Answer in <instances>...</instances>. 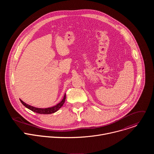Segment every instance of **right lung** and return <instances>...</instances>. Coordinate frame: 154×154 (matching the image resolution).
Returning <instances> with one entry per match:
<instances>
[{"instance_id": "1", "label": "right lung", "mask_w": 154, "mask_h": 154, "mask_svg": "<svg viewBox=\"0 0 154 154\" xmlns=\"http://www.w3.org/2000/svg\"><path fill=\"white\" fill-rule=\"evenodd\" d=\"M65 99H66V94H64L63 99H62V100L60 103H58V104H57L56 105H55L54 106L46 108H40L34 107L33 106H31L29 104L26 103L24 102H23L21 99H19V100H20V102L24 105V106H25L28 109H30V110H32V112H35L36 113H39V114L48 115V114H52V113H54L57 112L58 109L63 105V104L65 102Z\"/></svg>"}]
</instances>
